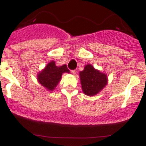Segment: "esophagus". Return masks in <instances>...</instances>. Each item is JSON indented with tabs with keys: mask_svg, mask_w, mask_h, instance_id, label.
<instances>
[{
	"mask_svg": "<svg viewBox=\"0 0 146 146\" xmlns=\"http://www.w3.org/2000/svg\"><path fill=\"white\" fill-rule=\"evenodd\" d=\"M76 73H77L76 70H71V73H73V75H76Z\"/></svg>",
	"mask_w": 146,
	"mask_h": 146,
	"instance_id": "34e87169",
	"label": "esophagus"
}]
</instances>
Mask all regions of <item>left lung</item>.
Masks as SVG:
<instances>
[{"label": "left lung", "mask_w": 146, "mask_h": 146, "mask_svg": "<svg viewBox=\"0 0 146 146\" xmlns=\"http://www.w3.org/2000/svg\"><path fill=\"white\" fill-rule=\"evenodd\" d=\"M80 77L82 91L89 96L98 94L107 84V75L95 70L90 64L85 66L80 72Z\"/></svg>", "instance_id": "8db88e82"}]
</instances>
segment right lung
I'll return each mask as SVG.
<instances>
[{
    "instance_id": "add662e5",
    "label": "right lung",
    "mask_w": 146,
    "mask_h": 146,
    "mask_svg": "<svg viewBox=\"0 0 146 146\" xmlns=\"http://www.w3.org/2000/svg\"><path fill=\"white\" fill-rule=\"evenodd\" d=\"M69 73L66 65L56 66L54 61L48 64L41 73L38 74L37 79L41 85L49 90H54L61 78L64 73Z\"/></svg>"
}]
</instances>
